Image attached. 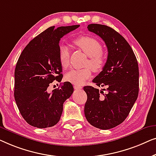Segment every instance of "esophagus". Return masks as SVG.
I'll list each match as a JSON object with an SVG mask.
<instances>
[{"label":"esophagus","instance_id":"34e87169","mask_svg":"<svg viewBox=\"0 0 156 156\" xmlns=\"http://www.w3.org/2000/svg\"><path fill=\"white\" fill-rule=\"evenodd\" d=\"M74 88H75L76 90H80V89H82V86H80V85H74Z\"/></svg>","mask_w":156,"mask_h":156}]
</instances>
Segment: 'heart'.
Listing matches in <instances>:
<instances>
[{
    "label": "heart",
    "mask_w": 156,
    "mask_h": 156,
    "mask_svg": "<svg viewBox=\"0 0 156 156\" xmlns=\"http://www.w3.org/2000/svg\"><path fill=\"white\" fill-rule=\"evenodd\" d=\"M73 43L89 56L86 66H89L95 71H100L103 69L105 64V56L102 52V45L97 39L89 36H80L74 39ZM69 48L63 44L59 46L58 59L63 69H66L69 67ZM90 68L85 67L81 69H72L66 74V80L74 85H82L87 79L91 77L92 71Z\"/></svg>",
    "instance_id": "obj_1"
}]
</instances>
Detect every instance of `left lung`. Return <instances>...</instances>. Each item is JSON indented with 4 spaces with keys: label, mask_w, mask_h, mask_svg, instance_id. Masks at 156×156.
I'll list each match as a JSON object with an SVG mask.
<instances>
[{
    "label": "left lung",
    "mask_w": 156,
    "mask_h": 156,
    "mask_svg": "<svg viewBox=\"0 0 156 156\" xmlns=\"http://www.w3.org/2000/svg\"><path fill=\"white\" fill-rule=\"evenodd\" d=\"M87 29L102 39L108 55L102 71L93 80L106 90L83 87L87 97L84 113L92 126L107 130L126 119L137 99L139 66L130 45L117 31L100 24H90Z\"/></svg>",
    "instance_id": "obj_1"
}]
</instances>
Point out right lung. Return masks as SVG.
<instances>
[{"instance_id": "obj_1", "label": "right lung", "mask_w": 156, "mask_h": 156, "mask_svg": "<svg viewBox=\"0 0 156 156\" xmlns=\"http://www.w3.org/2000/svg\"><path fill=\"white\" fill-rule=\"evenodd\" d=\"M80 25L50 27L31 40L23 49L15 70L14 97L24 119L39 129L56 125L60 120L63 102L73 93V85L64 82L48 93L54 80H62L58 59L61 37Z\"/></svg>"}]
</instances>
